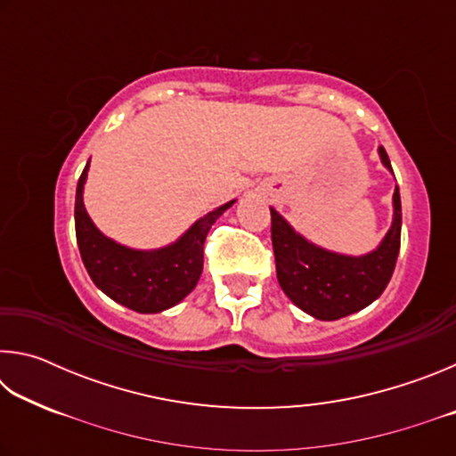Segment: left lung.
Listing matches in <instances>:
<instances>
[{
	"mask_svg": "<svg viewBox=\"0 0 456 456\" xmlns=\"http://www.w3.org/2000/svg\"><path fill=\"white\" fill-rule=\"evenodd\" d=\"M382 165L392 173L386 151L378 149ZM395 215L380 245L366 256H342L307 241L275 209L272 211V243L277 281L299 310L315 320H339L364 310L382 296L395 272L400 251L403 209L400 192L392 197Z\"/></svg>",
	"mask_w": 456,
	"mask_h": 456,
	"instance_id": "obj_1",
	"label": "left lung"
}]
</instances>
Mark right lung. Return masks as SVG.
Masks as SVG:
<instances>
[{
	"label": "right lung",
	"instance_id": "add662e5",
	"mask_svg": "<svg viewBox=\"0 0 456 456\" xmlns=\"http://www.w3.org/2000/svg\"><path fill=\"white\" fill-rule=\"evenodd\" d=\"M88 165L76 187V239L88 275L98 289L138 314H159L183 302L203 273V245L215 221L235 200L192 223L175 243L160 249H130L100 233L84 207Z\"/></svg>",
	"mask_w": 456,
	"mask_h": 456
}]
</instances>
